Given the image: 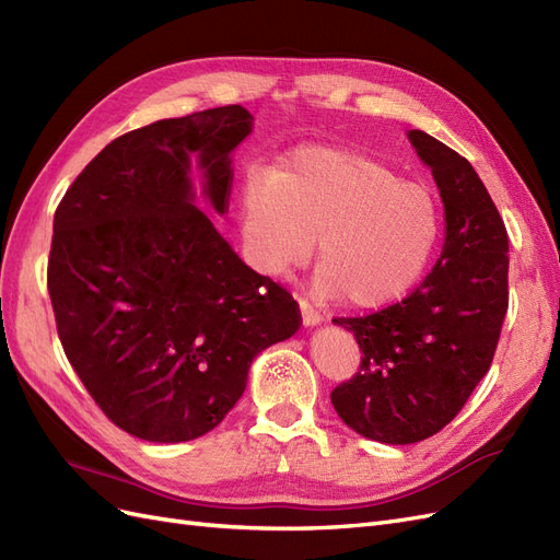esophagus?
<instances>
[{
    "label": "esophagus",
    "mask_w": 560,
    "mask_h": 560,
    "mask_svg": "<svg viewBox=\"0 0 560 560\" xmlns=\"http://www.w3.org/2000/svg\"><path fill=\"white\" fill-rule=\"evenodd\" d=\"M299 306H301V317H303V325L306 327H315L322 322V313L317 308H313L306 299H299Z\"/></svg>",
    "instance_id": "34e87169"
}]
</instances>
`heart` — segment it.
Here are the masks:
<instances>
[{"label":"heart","instance_id":"1","mask_svg":"<svg viewBox=\"0 0 560 560\" xmlns=\"http://www.w3.org/2000/svg\"><path fill=\"white\" fill-rule=\"evenodd\" d=\"M243 241L261 273L282 276L317 247V290L352 308H383L425 273L444 214L432 186L346 147H301L241 196Z\"/></svg>","mask_w":560,"mask_h":560}]
</instances>
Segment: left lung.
I'll return each mask as SVG.
<instances>
[{
    "label": "left lung",
    "instance_id": "8db88e82",
    "mask_svg": "<svg viewBox=\"0 0 560 560\" xmlns=\"http://www.w3.org/2000/svg\"><path fill=\"white\" fill-rule=\"evenodd\" d=\"M409 140L446 210V243L416 290L364 317H334L362 350L360 371L331 389L348 428L381 444L444 430L486 376L510 308V241L465 156L422 130Z\"/></svg>",
    "mask_w": 560,
    "mask_h": 560
}]
</instances>
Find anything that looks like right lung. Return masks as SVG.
<instances>
[{
	"mask_svg": "<svg viewBox=\"0 0 560 560\" xmlns=\"http://www.w3.org/2000/svg\"><path fill=\"white\" fill-rule=\"evenodd\" d=\"M241 105L149 124L83 167L54 217L48 294L62 350L116 428L177 444L214 430L257 354L301 327L282 284L245 266L194 206L189 156L224 214Z\"/></svg>",
	"mask_w": 560,
	"mask_h": 560,
	"instance_id": "right-lung-1",
	"label": "right lung"
}]
</instances>
